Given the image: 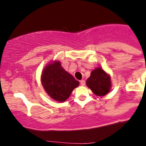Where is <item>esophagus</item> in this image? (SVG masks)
<instances>
[{
	"instance_id": "1",
	"label": "esophagus",
	"mask_w": 146,
	"mask_h": 146,
	"mask_svg": "<svg viewBox=\"0 0 146 146\" xmlns=\"http://www.w3.org/2000/svg\"><path fill=\"white\" fill-rule=\"evenodd\" d=\"M80 85H82V86H85V81L84 80H80Z\"/></svg>"
}]
</instances>
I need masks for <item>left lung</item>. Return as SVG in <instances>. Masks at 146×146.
Masks as SVG:
<instances>
[{
  "label": "left lung",
  "instance_id": "1",
  "mask_svg": "<svg viewBox=\"0 0 146 146\" xmlns=\"http://www.w3.org/2000/svg\"><path fill=\"white\" fill-rule=\"evenodd\" d=\"M86 85L97 96H104L111 88V76L100 67H98L90 73Z\"/></svg>",
  "mask_w": 146,
  "mask_h": 146
}]
</instances>
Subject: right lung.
<instances>
[{"label":"right lung","instance_id":"right-lung-1","mask_svg":"<svg viewBox=\"0 0 146 146\" xmlns=\"http://www.w3.org/2000/svg\"><path fill=\"white\" fill-rule=\"evenodd\" d=\"M41 82L48 96L59 102L66 101L79 85V82L65 70L59 61H51L45 66Z\"/></svg>","mask_w":146,"mask_h":146}]
</instances>
